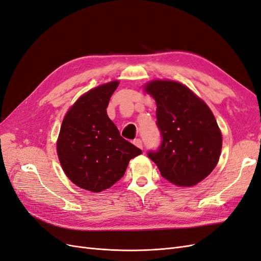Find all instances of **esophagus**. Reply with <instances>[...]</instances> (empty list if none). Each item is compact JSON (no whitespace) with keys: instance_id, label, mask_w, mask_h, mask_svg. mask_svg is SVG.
<instances>
[{"instance_id":"obj_1","label":"esophagus","mask_w":261,"mask_h":261,"mask_svg":"<svg viewBox=\"0 0 261 261\" xmlns=\"http://www.w3.org/2000/svg\"><path fill=\"white\" fill-rule=\"evenodd\" d=\"M133 144L135 145L136 147H138V148H140V149H143V141H141L139 138H136V139H134V141H133Z\"/></svg>"}]
</instances>
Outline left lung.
Returning a JSON list of instances; mask_svg holds the SVG:
<instances>
[{
	"label": "left lung",
	"mask_w": 261,
	"mask_h": 261,
	"mask_svg": "<svg viewBox=\"0 0 261 261\" xmlns=\"http://www.w3.org/2000/svg\"><path fill=\"white\" fill-rule=\"evenodd\" d=\"M145 90L156 103V126L162 141L148 156L161 175L177 186L191 187L216 168L222 134L209 107L183 84L152 81Z\"/></svg>",
	"instance_id": "1"
}]
</instances>
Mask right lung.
<instances>
[{
	"mask_svg": "<svg viewBox=\"0 0 261 261\" xmlns=\"http://www.w3.org/2000/svg\"><path fill=\"white\" fill-rule=\"evenodd\" d=\"M118 82L84 93L63 120L57 151L66 176L78 187L99 193L121 179L141 150L125 140L107 114Z\"/></svg>",
	"mask_w": 261,
	"mask_h": 261,
	"instance_id": "add662e5",
	"label": "right lung"
}]
</instances>
